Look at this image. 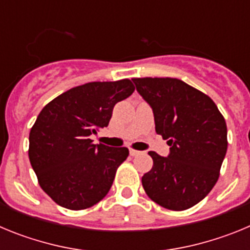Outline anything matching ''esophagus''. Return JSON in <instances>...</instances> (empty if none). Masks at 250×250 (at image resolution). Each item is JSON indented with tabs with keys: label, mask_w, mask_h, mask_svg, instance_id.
Instances as JSON below:
<instances>
[{
	"label": "esophagus",
	"mask_w": 250,
	"mask_h": 250,
	"mask_svg": "<svg viewBox=\"0 0 250 250\" xmlns=\"http://www.w3.org/2000/svg\"><path fill=\"white\" fill-rule=\"evenodd\" d=\"M141 151H139V150H135V149H130V155L131 156H136L139 155Z\"/></svg>",
	"instance_id": "esophagus-1"
}]
</instances>
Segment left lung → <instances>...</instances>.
Returning <instances> with one entry per match:
<instances>
[{
  "mask_svg": "<svg viewBox=\"0 0 250 250\" xmlns=\"http://www.w3.org/2000/svg\"><path fill=\"white\" fill-rule=\"evenodd\" d=\"M150 105L155 131L170 152L149 151L154 165L141 183L152 202L185 210L203 200L219 178L227 154V124L214 101L184 81L171 77L132 79Z\"/></svg>",
  "mask_w": 250,
  "mask_h": 250,
  "instance_id": "left-lung-1",
  "label": "left lung"
}]
</instances>
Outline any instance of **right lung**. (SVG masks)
Segmentation results:
<instances>
[{
    "label": "right lung",
    "mask_w": 250,
    "mask_h": 250,
    "mask_svg": "<svg viewBox=\"0 0 250 250\" xmlns=\"http://www.w3.org/2000/svg\"><path fill=\"white\" fill-rule=\"evenodd\" d=\"M135 87L127 79L72 87L41 110L30 131L28 158L40 187L59 205L86 209L109 193L126 147L92 144L112 109Z\"/></svg>",
    "instance_id": "obj_1"
}]
</instances>
